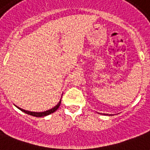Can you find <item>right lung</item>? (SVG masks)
I'll return each mask as SVG.
<instances>
[{
	"label": "right lung",
	"instance_id": "right-lung-1",
	"mask_svg": "<svg viewBox=\"0 0 150 150\" xmlns=\"http://www.w3.org/2000/svg\"><path fill=\"white\" fill-rule=\"evenodd\" d=\"M61 100H60V102L57 103V104L54 107V108H52L50 110H46L44 112H31V111H28V110H25L23 109H21L19 107H18L17 106L16 107L18 108L19 110H21L22 111L25 112V114H29V115H32V116H34V117H45L47 115H49V114H52V113H54V111H56L58 109V107H60V105H61Z\"/></svg>",
	"mask_w": 150,
	"mask_h": 150
}]
</instances>
